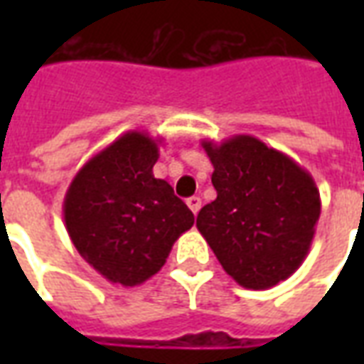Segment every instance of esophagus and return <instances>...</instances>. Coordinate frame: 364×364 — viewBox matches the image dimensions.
I'll use <instances>...</instances> for the list:
<instances>
[{"mask_svg":"<svg viewBox=\"0 0 364 364\" xmlns=\"http://www.w3.org/2000/svg\"><path fill=\"white\" fill-rule=\"evenodd\" d=\"M200 205H203V200H200L198 197L187 198V206H189L191 210H193V214H197L198 210H200Z\"/></svg>","mask_w":364,"mask_h":364,"instance_id":"1","label":"esophagus"}]
</instances>
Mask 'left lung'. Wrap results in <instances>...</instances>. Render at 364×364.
Returning a JSON list of instances; mask_svg holds the SVG:
<instances>
[{"label":"left lung","mask_w":364,"mask_h":364,"mask_svg":"<svg viewBox=\"0 0 364 364\" xmlns=\"http://www.w3.org/2000/svg\"><path fill=\"white\" fill-rule=\"evenodd\" d=\"M203 148L216 198L200 208L197 228L222 269L253 290L289 279L310 252L321 213L312 175L250 134L203 140Z\"/></svg>","instance_id":"obj_1"}]
</instances>
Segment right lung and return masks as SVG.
<instances>
[{"instance_id":"obj_1","label":"right lung","mask_w":364,"mask_h":364,"mask_svg":"<svg viewBox=\"0 0 364 364\" xmlns=\"http://www.w3.org/2000/svg\"><path fill=\"white\" fill-rule=\"evenodd\" d=\"M161 138L128 130L75 173L64 222L83 259L112 284L136 287L164 267L195 216L171 185L154 177Z\"/></svg>"}]
</instances>
